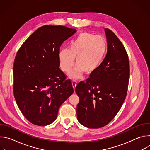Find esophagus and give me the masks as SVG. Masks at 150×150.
I'll return each instance as SVG.
<instances>
[{
  "mask_svg": "<svg viewBox=\"0 0 150 150\" xmlns=\"http://www.w3.org/2000/svg\"><path fill=\"white\" fill-rule=\"evenodd\" d=\"M72 87H73V88H74V91H75V87H76V84H77V82H76V81H72Z\"/></svg>",
  "mask_w": 150,
  "mask_h": 150,
  "instance_id": "1",
  "label": "esophagus"
}]
</instances>
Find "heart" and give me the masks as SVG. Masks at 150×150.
<instances>
[{"mask_svg":"<svg viewBox=\"0 0 150 150\" xmlns=\"http://www.w3.org/2000/svg\"><path fill=\"white\" fill-rule=\"evenodd\" d=\"M107 45L104 38L88 32L79 34L71 42L69 49L59 51V60L61 70L69 73L75 64L76 66L69 76L79 79L83 73L91 75L100 67L106 52Z\"/></svg>","mask_w":150,"mask_h":150,"instance_id":"obj_1","label":"heart"}]
</instances>
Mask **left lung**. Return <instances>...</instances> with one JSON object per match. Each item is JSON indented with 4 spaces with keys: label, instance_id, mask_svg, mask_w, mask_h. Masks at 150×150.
<instances>
[{
    "label": "left lung",
    "instance_id": "8db88e82",
    "mask_svg": "<svg viewBox=\"0 0 150 150\" xmlns=\"http://www.w3.org/2000/svg\"><path fill=\"white\" fill-rule=\"evenodd\" d=\"M108 52L99 68L86 82H79L75 92L78 122L88 128L108 125L117 115L126 96L130 75L126 51L117 37L104 29Z\"/></svg>",
    "mask_w": 150,
    "mask_h": 150
}]
</instances>
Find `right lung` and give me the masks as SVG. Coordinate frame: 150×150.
Returning a JSON list of instances; mask_svg holds the SVG:
<instances>
[{
    "mask_svg": "<svg viewBox=\"0 0 150 150\" xmlns=\"http://www.w3.org/2000/svg\"><path fill=\"white\" fill-rule=\"evenodd\" d=\"M76 32L65 26H42L17 52L13 94L21 112L34 125L53 123L61 104L74 93L70 79L59 68V53L63 42Z\"/></svg>",
    "mask_w": 150,
    "mask_h": 150,
    "instance_id": "right-lung-1",
    "label": "right lung"
}]
</instances>
